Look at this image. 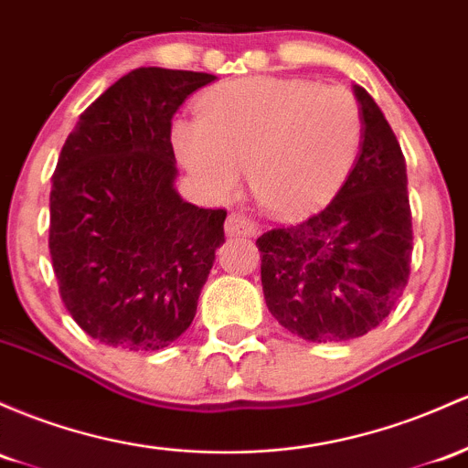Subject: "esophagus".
I'll use <instances>...</instances> for the list:
<instances>
[{
	"label": "esophagus",
	"instance_id": "obj_1",
	"mask_svg": "<svg viewBox=\"0 0 468 468\" xmlns=\"http://www.w3.org/2000/svg\"><path fill=\"white\" fill-rule=\"evenodd\" d=\"M226 235H230V238H238V235H242V238H255L258 235V226H255L249 215L235 210V213H230L226 218Z\"/></svg>",
	"mask_w": 468,
	"mask_h": 468
}]
</instances>
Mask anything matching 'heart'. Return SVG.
Here are the masks:
<instances>
[{"mask_svg": "<svg viewBox=\"0 0 468 468\" xmlns=\"http://www.w3.org/2000/svg\"><path fill=\"white\" fill-rule=\"evenodd\" d=\"M362 137V109L346 89L277 77L215 86L199 100L197 122L173 126L179 162L204 191L229 197L246 168L253 197L277 218L324 207Z\"/></svg>", "mask_w": 468, "mask_h": 468, "instance_id": "1", "label": "heart"}]
</instances>
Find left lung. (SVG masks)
I'll use <instances>...</instances> for the list:
<instances>
[{
	"mask_svg": "<svg viewBox=\"0 0 468 468\" xmlns=\"http://www.w3.org/2000/svg\"><path fill=\"white\" fill-rule=\"evenodd\" d=\"M353 95L364 137L346 182L324 210L258 238L266 306L309 342L367 335L409 282L407 162L376 100L357 84Z\"/></svg>",
	"mask_w": 468,
	"mask_h": 468,
	"instance_id": "left-lung-1",
	"label": "left lung"
}]
</instances>
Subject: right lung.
Instances as JSON below:
<instances>
[{"instance_id": "right-lung-1", "label": "right lung", "mask_w": 468, "mask_h": 468, "mask_svg": "<svg viewBox=\"0 0 468 468\" xmlns=\"http://www.w3.org/2000/svg\"><path fill=\"white\" fill-rule=\"evenodd\" d=\"M218 77L148 66L80 115L50 188V260L73 320L92 340L159 351L191 326L224 244L226 210L184 202L171 124Z\"/></svg>"}]
</instances>
